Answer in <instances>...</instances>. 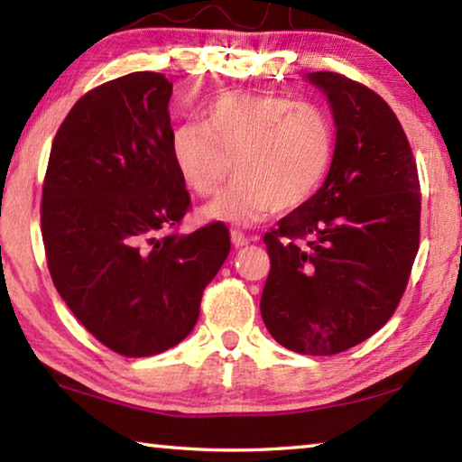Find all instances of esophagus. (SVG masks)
<instances>
[{"label": "esophagus", "instance_id": "obj_1", "mask_svg": "<svg viewBox=\"0 0 462 462\" xmlns=\"http://www.w3.org/2000/svg\"><path fill=\"white\" fill-rule=\"evenodd\" d=\"M230 238H232V245L236 246V248L248 245V236H246V234L242 232V230H238V228H234V230L230 232Z\"/></svg>", "mask_w": 462, "mask_h": 462}]
</instances>
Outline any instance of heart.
<instances>
[{
	"instance_id": "heart-1",
	"label": "heart",
	"mask_w": 462,
	"mask_h": 462,
	"mask_svg": "<svg viewBox=\"0 0 462 462\" xmlns=\"http://www.w3.org/2000/svg\"><path fill=\"white\" fill-rule=\"evenodd\" d=\"M171 152L199 198L216 195L234 171L236 181L203 216L254 224L271 209L291 212L318 191L332 162L334 124L311 101L230 91L201 109V124L185 122L173 132Z\"/></svg>"
}]
</instances>
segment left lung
<instances>
[{
    "instance_id": "1",
    "label": "left lung",
    "mask_w": 462,
    "mask_h": 462,
    "mask_svg": "<svg viewBox=\"0 0 462 462\" xmlns=\"http://www.w3.org/2000/svg\"><path fill=\"white\" fill-rule=\"evenodd\" d=\"M308 79L330 99L334 156L324 185L264 234L261 314L281 346L330 356L369 338L400 306L420 246L421 193L387 101L340 73Z\"/></svg>"
}]
</instances>
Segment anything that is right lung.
I'll return each mask as SVG.
<instances>
[{"label": "right lung", "mask_w": 462, "mask_h": 462, "mask_svg": "<svg viewBox=\"0 0 462 462\" xmlns=\"http://www.w3.org/2000/svg\"><path fill=\"white\" fill-rule=\"evenodd\" d=\"M165 75L97 85L52 140L41 228L52 283L114 353L152 356L181 342L230 253L222 222L179 234L191 198L173 162Z\"/></svg>", "instance_id": "obj_1"}]
</instances>
